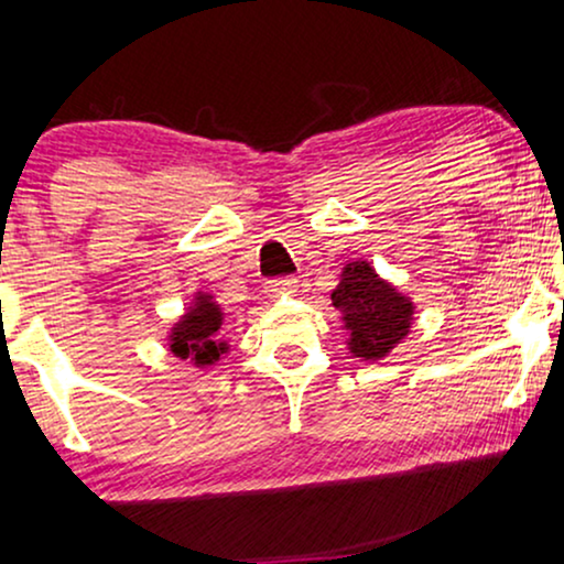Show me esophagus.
I'll return each mask as SVG.
<instances>
[{
    "label": "esophagus",
    "instance_id": "obj_1",
    "mask_svg": "<svg viewBox=\"0 0 564 564\" xmlns=\"http://www.w3.org/2000/svg\"><path fill=\"white\" fill-rule=\"evenodd\" d=\"M296 291V278H275V281L268 283L270 296H289Z\"/></svg>",
    "mask_w": 564,
    "mask_h": 564
}]
</instances>
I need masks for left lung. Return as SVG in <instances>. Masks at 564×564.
Wrapping results in <instances>:
<instances>
[{
    "mask_svg": "<svg viewBox=\"0 0 564 564\" xmlns=\"http://www.w3.org/2000/svg\"><path fill=\"white\" fill-rule=\"evenodd\" d=\"M330 302L341 312L347 349L359 362L389 357L410 336L415 321V302L378 275L368 260L344 264Z\"/></svg>",
    "mask_w": 564,
    "mask_h": 564,
    "instance_id": "left-lung-1",
    "label": "left lung"
}]
</instances>
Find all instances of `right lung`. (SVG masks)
<instances>
[{
	"instance_id": "obj_1",
	"label": "right lung",
	"mask_w": 564,
	"mask_h": 564,
	"mask_svg": "<svg viewBox=\"0 0 564 564\" xmlns=\"http://www.w3.org/2000/svg\"><path fill=\"white\" fill-rule=\"evenodd\" d=\"M226 312L209 291H196L186 312L173 323L167 334V351L178 359H188L194 368L205 370L228 355L230 344L220 336Z\"/></svg>"
}]
</instances>
